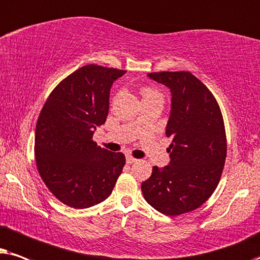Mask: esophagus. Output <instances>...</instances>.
Returning <instances> with one entry per match:
<instances>
[{
	"label": "esophagus",
	"instance_id": "esophagus-1",
	"mask_svg": "<svg viewBox=\"0 0 260 260\" xmlns=\"http://www.w3.org/2000/svg\"><path fill=\"white\" fill-rule=\"evenodd\" d=\"M137 160H138V159L133 158L132 155H127V157H126V161H127V164H133V162H136Z\"/></svg>",
	"mask_w": 260,
	"mask_h": 260
}]
</instances>
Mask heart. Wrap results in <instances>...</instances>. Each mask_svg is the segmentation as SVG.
Returning a JSON list of instances; mask_svg holds the SVG:
<instances>
[{"mask_svg":"<svg viewBox=\"0 0 260 260\" xmlns=\"http://www.w3.org/2000/svg\"><path fill=\"white\" fill-rule=\"evenodd\" d=\"M147 95H158V94L155 91H153V90H151V89H145L144 90V96H147Z\"/></svg>","mask_w":260,"mask_h":260,"instance_id":"1","label":"heart"}]
</instances>
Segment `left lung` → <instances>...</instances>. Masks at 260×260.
Here are the masks:
<instances>
[{"label":"left lung","mask_w":260,"mask_h":260,"mask_svg":"<svg viewBox=\"0 0 260 260\" xmlns=\"http://www.w3.org/2000/svg\"><path fill=\"white\" fill-rule=\"evenodd\" d=\"M152 81L171 92L165 134L172 143L170 161L153 166L141 183L145 200L165 215H181L202 206L219 184L226 159L221 110L208 88L188 71L153 72Z\"/></svg>","instance_id":"8db88e82"}]
</instances>
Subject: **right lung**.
<instances>
[{"mask_svg":"<svg viewBox=\"0 0 260 260\" xmlns=\"http://www.w3.org/2000/svg\"><path fill=\"white\" fill-rule=\"evenodd\" d=\"M126 71L85 65L55 86L36 128L38 171L64 205L89 208L105 201L122 172L126 158L92 141L106 122L113 83Z\"/></svg>","mask_w":260,"mask_h":260,"instance_id":"obj_1","label":"right lung"}]
</instances>
